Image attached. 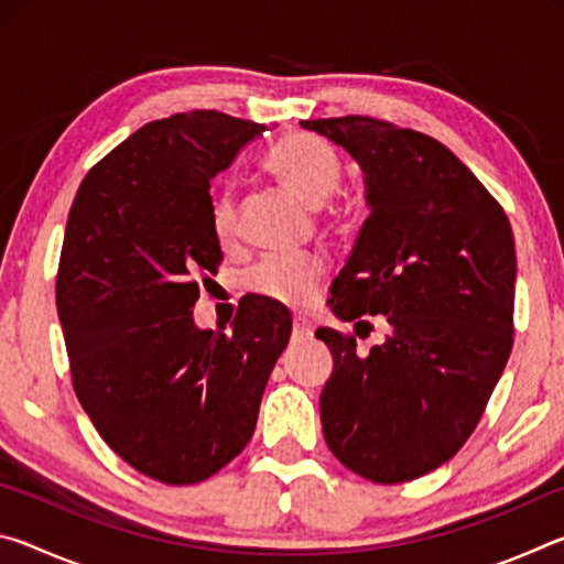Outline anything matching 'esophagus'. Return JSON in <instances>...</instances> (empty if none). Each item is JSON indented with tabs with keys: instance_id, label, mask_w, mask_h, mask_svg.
Returning <instances> with one entry per match:
<instances>
[{
	"instance_id": "1",
	"label": "esophagus",
	"mask_w": 564,
	"mask_h": 564,
	"mask_svg": "<svg viewBox=\"0 0 564 564\" xmlns=\"http://www.w3.org/2000/svg\"><path fill=\"white\" fill-rule=\"evenodd\" d=\"M313 333V328H311V321L308 318H303V316H295L293 318V338H308Z\"/></svg>"
}]
</instances>
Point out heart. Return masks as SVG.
Wrapping results in <instances>:
<instances>
[{
  "label": "heart",
  "instance_id": "obj_1",
  "mask_svg": "<svg viewBox=\"0 0 564 564\" xmlns=\"http://www.w3.org/2000/svg\"><path fill=\"white\" fill-rule=\"evenodd\" d=\"M269 174L289 186L308 204H323L333 196L340 181V161L326 141L313 133L291 131L273 141L263 154ZM212 231L218 243H231L236 236V196L231 188H218L212 198ZM328 263L321 253L271 256L248 275V289L275 303L301 308L316 295Z\"/></svg>",
  "mask_w": 564,
  "mask_h": 564
}]
</instances>
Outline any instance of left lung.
<instances>
[{"label": "left lung", "mask_w": 564, "mask_h": 564, "mask_svg": "<svg viewBox=\"0 0 564 564\" xmlns=\"http://www.w3.org/2000/svg\"><path fill=\"white\" fill-rule=\"evenodd\" d=\"M348 151L368 218L330 285L340 321L388 336L368 356L318 328L333 352L321 393L330 453L373 482L415 480L460 451L512 350L514 238L508 216L441 141L368 117L301 121Z\"/></svg>", "instance_id": "obj_1"}]
</instances>
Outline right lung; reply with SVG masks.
Masks as SVG:
<instances>
[{
  "label": "right lung",
  "instance_id": "1",
  "mask_svg": "<svg viewBox=\"0 0 564 564\" xmlns=\"http://www.w3.org/2000/svg\"><path fill=\"white\" fill-rule=\"evenodd\" d=\"M263 123L188 111L144 123L82 181L56 275L76 398L113 453L166 485H194L251 441L291 313L238 305L198 328V273L224 261L212 178Z\"/></svg>",
  "mask_w": 564,
  "mask_h": 564
}]
</instances>
